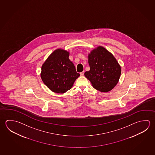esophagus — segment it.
Segmentation results:
<instances>
[{
	"label": "esophagus",
	"instance_id": "esophagus-1",
	"mask_svg": "<svg viewBox=\"0 0 155 155\" xmlns=\"http://www.w3.org/2000/svg\"><path fill=\"white\" fill-rule=\"evenodd\" d=\"M84 74V71H83V72H81L80 73V75L81 76H83Z\"/></svg>",
	"mask_w": 155,
	"mask_h": 155
}]
</instances>
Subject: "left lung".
I'll use <instances>...</instances> for the list:
<instances>
[{
    "label": "left lung",
    "instance_id": "1",
    "mask_svg": "<svg viewBox=\"0 0 155 155\" xmlns=\"http://www.w3.org/2000/svg\"><path fill=\"white\" fill-rule=\"evenodd\" d=\"M90 70L84 73L95 89L108 92L117 85L121 69L114 55L102 46L92 50L88 54Z\"/></svg>",
    "mask_w": 155,
    "mask_h": 155
}]
</instances>
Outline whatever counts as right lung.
<instances>
[{
    "label": "right lung",
    "instance_id": "obj_1",
    "mask_svg": "<svg viewBox=\"0 0 155 155\" xmlns=\"http://www.w3.org/2000/svg\"><path fill=\"white\" fill-rule=\"evenodd\" d=\"M70 53L57 49L52 52L41 67V78L53 92L64 94L71 89L80 74L69 59Z\"/></svg>",
    "mask_w": 155,
    "mask_h": 155
}]
</instances>
